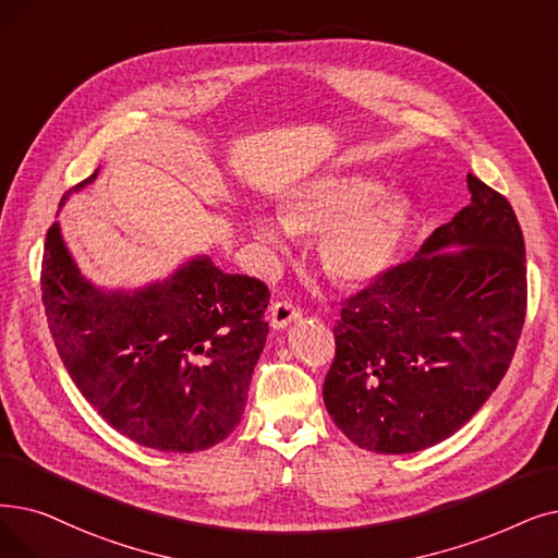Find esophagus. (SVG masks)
<instances>
[{
  "mask_svg": "<svg viewBox=\"0 0 558 558\" xmlns=\"http://www.w3.org/2000/svg\"><path fill=\"white\" fill-rule=\"evenodd\" d=\"M299 317H301V310L296 305H292V303H287V301H278V303H274L269 307V319H271V326L276 330L287 328L289 324L296 322Z\"/></svg>",
  "mask_w": 558,
  "mask_h": 558,
  "instance_id": "34e87169",
  "label": "esophagus"
}]
</instances>
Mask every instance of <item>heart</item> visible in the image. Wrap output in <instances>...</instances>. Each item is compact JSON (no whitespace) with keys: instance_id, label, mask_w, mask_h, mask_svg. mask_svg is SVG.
<instances>
[{"instance_id":"b5f03b06","label":"heart","mask_w":558,"mask_h":558,"mask_svg":"<svg viewBox=\"0 0 558 558\" xmlns=\"http://www.w3.org/2000/svg\"><path fill=\"white\" fill-rule=\"evenodd\" d=\"M253 234L284 248L294 234H319L324 271L344 284H362L390 269L410 228V207L365 175H324L287 196L282 219L251 214Z\"/></svg>"}]
</instances>
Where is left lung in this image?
Listing matches in <instances>:
<instances>
[{
    "label": "left lung",
    "instance_id": "left-lung-1",
    "mask_svg": "<svg viewBox=\"0 0 558 558\" xmlns=\"http://www.w3.org/2000/svg\"><path fill=\"white\" fill-rule=\"evenodd\" d=\"M468 189L472 203L413 259L347 299L332 328L324 403L367 451L415 453L449 438L497 390L518 349L526 314L518 216L472 173Z\"/></svg>",
    "mask_w": 558,
    "mask_h": 558
}]
</instances>
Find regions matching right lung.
<instances>
[{"mask_svg": "<svg viewBox=\"0 0 558 558\" xmlns=\"http://www.w3.org/2000/svg\"><path fill=\"white\" fill-rule=\"evenodd\" d=\"M40 289L70 378L116 430L175 453L209 449L234 430L269 332L262 280L223 274L201 255L136 292H105L82 276L54 223Z\"/></svg>", "mask_w": 558, "mask_h": 558, "instance_id": "right-lung-1", "label": "right lung"}]
</instances>
